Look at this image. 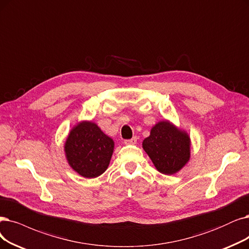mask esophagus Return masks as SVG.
<instances>
[{
    "mask_svg": "<svg viewBox=\"0 0 249 249\" xmlns=\"http://www.w3.org/2000/svg\"><path fill=\"white\" fill-rule=\"evenodd\" d=\"M124 143L125 145H135V144H137V138L134 137V138L130 139V140H124Z\"/></svg>",
    "mask_w": 249,
    "mask_h": 249,
    "instance_id": "esophagus-1",
    "label": "esophagus"
}]
</instances>
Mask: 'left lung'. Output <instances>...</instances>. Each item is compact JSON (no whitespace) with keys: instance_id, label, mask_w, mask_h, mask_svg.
Returning a JSON list of instances; mask_svg holds the SVG:
<instances>
[{"instance_id":"left-lung-1","label":"left lung","mask_w":249,"mask_h":249,"mask_svg":"<svg viewBox=\"0 0 249 249\" xmlns=\"http://www.w3.org/2000/svg\"><path fill=\"white\" fill-rule=\"evenodd\" d=\"M142 145L156 170L164 175L180 172L190 159V136L168 121L158 122Z\"/></svg>"}]
</instances>
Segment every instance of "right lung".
<instances>
[{"label":"right lung","mask_w":249,"mask_h":249,"mask_svg":"<svg viewBox=\"0 0 249 249\" xmlns=\"http://www.w3.org/2000/svg\"><path fill=\"white\" fill-rule=\"evenodd\" d=\"M114 150V141L93 122H81L66 138L64 152L68 164L87 178L102 175L109 165Z\"/></svg>","instance_id":"add662e5"}]
</instances>
